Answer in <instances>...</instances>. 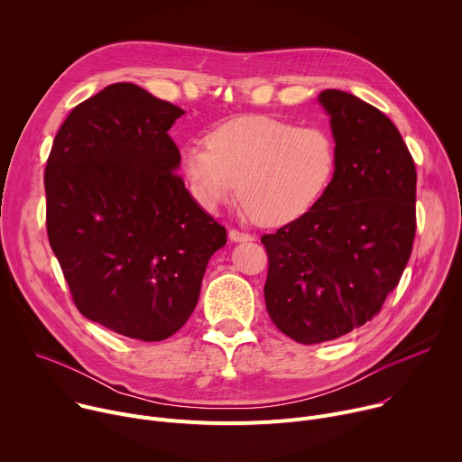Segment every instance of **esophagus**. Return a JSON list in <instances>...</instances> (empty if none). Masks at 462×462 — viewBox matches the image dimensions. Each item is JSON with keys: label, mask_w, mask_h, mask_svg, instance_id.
Returning a JSON list of instances; mask_svg holds the SVG:
<instances>
[{"label": "esophagus", "mask_w": 462, "mask_h": 462, "mask_svg": "<svg viewBox=\"0 0 462 462\" xmlns=\"http://www.w3.org/2000/svg\"><path fill=\"white\" fill-rule=\"evenodd\" d=\"M228 239L234 241V243H243V241H252V236L245 234V232H239V230H230Z\"/></svg>", "instance_id": "esophagus-1"}]
</instances>
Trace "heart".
Returning a JSON list of instances; mask_svg holds the SVG:
<instances>
[{
    "label": "heart",
    "instance_id": "1",
    "mask_svg": "<svg viewBox=\"0 0 462 462\" xmlns=\"http://www.w3.org/2000/svg\"><path fill=\"white\" fill-rule=\"evenodd\" d=\"M180 168L207 210L239 201L259 225H282L310 208L335 171V144L321 127L252 115L208 135V148L189 144Z\"/></svg>",
    "mask_w": 462,
    "mask_h": 462
}]
</instances>
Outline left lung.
Wrapping results in <instances>:
<instances>
[{
	"instance_id": "left-lung-1",
	"label": "left lung",
	"mask_w": 462,
	"mask_h": 462,
	"mask_svg": "<svg viewBox=\"0 0 462 462\" xmlns=\"http://www.w3.org/2000/svg\"><path fill=\"white\" fill-rule=\"evenodd\" d=\"M335 139V173L296 221L261 237L265 303L298 344L337 340L378 314L415 237V162L394 124L358 97L318 95Z\"/></svg>"
}]
</instances>
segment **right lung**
<instances>
[{
	"label": "right lung",
	"instance_id": "right-lung-1",
	"mask_svg": "<svg viewBox=\"0 0 462 462\" xmlns=\"http://www.w3.org/2000/svg\"><path fill=\"white\" fill-rule=\"evenodd\" d=\"M184 111L120 82L77 106L45 168L47 234L79 310L144 342L177 333L226 230L175 173Z\"/></svg>",
	"mask_w": 462,
	"mask_h": 462
}]
</instances>
